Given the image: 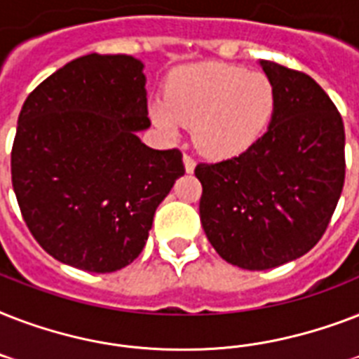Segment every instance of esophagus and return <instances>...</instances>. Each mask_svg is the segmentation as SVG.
<instances>
[{
    "label": "esophagus",
    "instance_id": "34e87169",
    "mask_svg": "<svg viewBox=\"0 0 359 359\" xmlns=\"http://www.w3.org/2000/svg\"><path fill=\"white\" fill-rule=\"evenodd\" d=\"M182 160H184L186 171H188V173H194V169H196V160H194L190 154H184V158H182Z\"/></svg>",
    "mask_w": 359,
    "mask_h": 359
}]
</instances>
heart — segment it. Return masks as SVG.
<instances>
[{"mask_svg": "<svg viewBox=\"0 0 359 359\" xmlns=\"http://www.w3.org/2000/svg\"><path fill=\"white\" fill-rule=\"evenodd\" d=\"M278 108L273 81L227 63L180 69L168 86V100L149 106L152 123L175 135L194 126V143L208 158H231L255 145Z\"/></svg>", "mask_w": 359, "mask_h": 359, "instance_id": "b5f03b06", "label": "heart"}]
</instances>
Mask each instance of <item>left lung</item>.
Instances as JSON below:
<instances>
[{
    "label": "left lung",
    "mask_w": 359,
    "mask_h": 359,
    "mask_svg": "<svg viewBox=\"0 0 359 359\" xmlns=\"http://www.w3.org/2000/svg\"><path fill=\"white\" fill-rule=\"evenodd\" d=\"M278 108L255 145L197 163L199 216L218 255L268 270L306 255L323 238L345 184V126L311 76L261 61Z\"/></svg>",
    "instance_id": "obj_1"
}]
</instances>
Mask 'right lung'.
<instances>
[{"instance_id": "obj_1", "label": "right lung", "mask_w": 359, "mask_h": 359, "mask_svg": "<svg viewBox=\"0 0 359 359\" xmlns=\"http://www.w3.org/2000/svg\"><path fill=\"white\" fill-rule=\"evenodd\" d=\"M143 63L89 53L25 98L11 175L31 235L86 272L121 270L140 255L158 205L184 175L179 149L141 143L151 126Z\"/></svg>"}]
</instances>
